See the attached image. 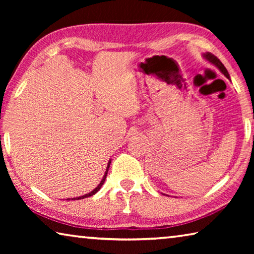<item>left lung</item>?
Returning a JSON list of instances; mask_svg holds the SVG:
<instances>
[{
    "mask_svg": "<svg viewBox=\"0 0 254 254\" xmlns=\"http://www.w3.org/2000/svg\"><path fill=\"white\" fill-rule=\"evenodd\" d=\"M204 57L208 60L209 63H212L213 65H215L216 66L218 69H220L223 74H224L227 78H230V75H229V72H227V70H226V68L224 67V65H223V64L221 63V60L218 59L216 56H214L213 54H210V53H206L205 55H204Z\"/></svg>",
    "mask_w": 254,
    "mask_h": 254,
    "instance_id": "8db88e82",
    "label": "left lung"
}]
</instances>
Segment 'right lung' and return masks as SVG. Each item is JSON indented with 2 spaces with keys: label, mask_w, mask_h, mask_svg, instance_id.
I'll return each instance as SVG.
<instances>
[{
  "label": "right lung",
  "mask_w": 254,
  "mask_h": 254,
  "mask_svg": "<svg viewBox=\"0 0 254 254\" xmlns=\"http://www.w3.org/2000/svg\"><path fill=\"white\" fill-rule=\"evenodd\" d=\"M110 165H111V161H109V165H107V168H106V171H105V175H104V177H103V179L101 180V183L98 184V186L95 188V189H93V190L91 191V192H88V194H86V195H84V196H79V197H76V198H72V199H83V198H86V197H89V196H93L94 194H96V192L100 190L101 189V187H102V185L104 184V182H105V179H106V176H107V171H109V168H110ZM68 200H69L70 198H67Z\"/></svg>",
  "instance_id": "right-lung-1"
}]
</instances>
